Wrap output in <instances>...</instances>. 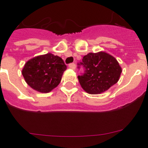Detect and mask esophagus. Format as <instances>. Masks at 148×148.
<instances>
[{"label": "esophagus", "instance_id": "1", "mask_svg": "<svg viewBox=\"0 0 148 148\" xmlns=\"http://www.w3.org/2000/svg\"><path fill=\"white\" fill-rule=\"evenodd\" d=\"M69 67H70V69H72V70H75L76 66H75V64L72 63V64H69Z\"/></svg>", "mask_w": 148, "mask_h": 148}]
</instances>
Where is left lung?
<instances>
[{
    "instance_id": "8db88e82",
    "label": "left lung",
    "mask_w": 148,
    "mask_h": 148,
    "mask_svg": "<svg viewBox=\"0 0 148 148\" xmlns=\"http://www.w3.org/2000/svg\"><path fill=\"white\" fill-rule=\"evenodd\" d=\"M85 73L78 75L81 86L89 94L105 92L119 80L122 72L117 60L109 53L101 51L84 56L82 63Z\"/></svg>"
}]
</instances>
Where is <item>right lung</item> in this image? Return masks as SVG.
Instances as JSON below:
<instances>
[{
  "label": "right lung",
  "mask_w": 148,
  "mask_h": 148,
  "mask_svg": "<svg viewBox=\"0 0 148 148\" xmlns=\"http://www.w3.org/2000/svg\"><path fill=\"white\" fill-rule=\"evenodd\" d=\"M66 69L62 58L47 53L27 61L22 70V75L31 88L39 92L47 93L59 84Z\"/></svg>",
  "instance_id": "right-lung-1"
}]
</instances>
